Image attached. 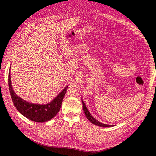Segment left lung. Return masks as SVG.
<instances>
[{"mask_svg": "<svg viewBox=\"0 0 156 156\" xmlns=\"http://www.w3.org/2000/svg\"><path fill=\"white\" fill-rule=\"evenodd\" d=\"M82 104H83V112H84V113L85 115V116H86V117L87 118V119L89 120L90 122H91L92 124H94V125H97V126H100V127H112L113 125H109V124H103L102 122H99L98 120H97L96 119H94L92 115H91V113H90V112L88 111V109L86 107V105H85V104L84 103V102L83 101V100L82 98Z\"/></svg>", "mask_w": 156, "mask_h": 156, "instance_id": "left-lung-1", "label": "left lung"}]
</instances>
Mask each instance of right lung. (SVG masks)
<instances>
[{
  "label": "right lung",
  "mask_w": 156,
  "mask_h": 156,
  "mask_svg": "<svg viewBox=\"0 0 156 156\" xmlns=\"http://www.w3.org/2000/svg\"><path fill=\"white\" fill-rule=\"evenodd\" d=\"M8 85L12 101L19 112L29 120L37 122L49 121L56 116L61 108L63 97L68 87V85L65 87L51 102L39 104L27 102L17 96L14 92L11 82L10 69L8 75Z\"/></svg>",
  "instance_id": "1"
}]
</instances>
